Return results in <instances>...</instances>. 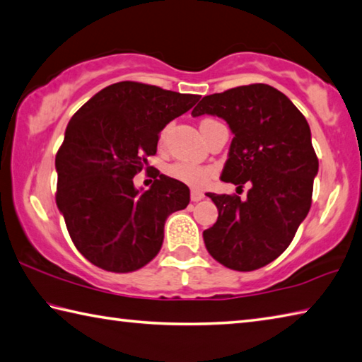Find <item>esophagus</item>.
Segmentation results:
<instances>
[{
	"mask_svg": "<svg viewBox=\"0 0 362 362\" xmlns=\"http://www.w3.org/2000/svg\"><path fill=\"white\" fill-rule=\"evenodd\" d=\"M201 199H204V193L199 192V189H192V201L199 202Z\"/></svg>",
	"mask_w": 362,
	"mask_h": 362,
	"instance_id": "1",
	"label": "esophagus"
}]
</instances>
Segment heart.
I'll return each mask as SVG.
<instances>
[{
    "label": "heart",
    "instance_id": "obj_1",
    "mask_svg": "<svg viewBox=\"0 0 362 362\" xmlns=\"http://www.w3.org/2000/svg\"><path fill=\"white\" fill-rule=\"evenodd\" d=\"M169 174L177 180L188 183V185L204 187L212 179L214 169L207 166H196V164L192 163H175L169 168Z\"/></svg>",
    "mask_w": 362,
    "mask_h": 362
}]
</instances>
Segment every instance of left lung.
<instances>
[{
  "mask_svg": "<svg viewBox=\"0 0 362 362\" xmlns=\"http://www.w3.org/2000/svg\"><path fill=\"white\" fill-rule=\"evenodd\" d=\"M225 118L233 131L221 180L250 185L247 199L207 193L218 220L202 233L212 258L233 271L264 267L285 252L312 206L318 158L300 110L266 83L204 96L192 115Z\"/></svg>",
  "mask_w": 362,
  "mask_h": 362,
  "instance_id": "left-lung-1",
  "label": "left lung"
}]
</instances>
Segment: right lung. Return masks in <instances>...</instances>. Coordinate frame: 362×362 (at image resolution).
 <instances>
[{"instance_id": "1", "label": "right lung", "mask_w": 362, "mask_h": 362, "mask_svg": "<svg viewBox=\"0 0 362 362\" xmlns=\"http://www.w3.org/2000/svg\"><path fill=\"white\" fill-rule=\"evenodd\" d=\"M198 101L199 95L127 81L103 88L72 115L55 156V199L91 264L127 274L158 255L164 223L188 206L189 188L155 169L152 187L139 193L133 177L156 153L160 131Z\"/></svg>"}]
</instances>
